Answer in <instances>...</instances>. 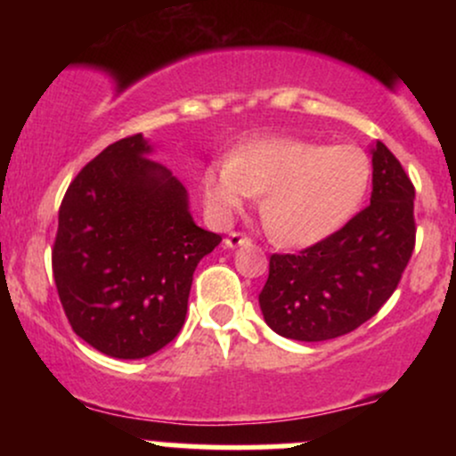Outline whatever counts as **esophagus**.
<instances>
[{"label":"esophagus","instance_id":"34e87169","mask_svg":"<svg viewBox=\"0 0 456 456\" xmlns=\"http://www.w3.org/2000/svg\"><path fill=\"white\" fill-rule=\"evenodd\" d=\"M248 242H250V238H246V235L240 233V232L229 233L227 238H224V246H227V248H238V246L248 244Z\"/></svg>","mask_w":456,"mask_h":456}]
</instances>
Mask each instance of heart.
Instances as JSON below:
<instances>
[{"label": "heart", "instance_id": "heart-1", "mask_svg": "<svg viewBox=\"0 0 456 456\" xmlns=\"http://www.w3.org/2000/svg\"><path fill=\"white\" fill-rule=\"evenodd\" d=\"M370 182V162L355 145L291 137L244 143L203 171V195L218 221L264 192L265 223L282 244L308 246L352 218Z\"/></svg>", "mask_w": 456, "mask_h": 456}]
</instances>
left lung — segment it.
I'll list each match as a JSON object with an SVG mask.
<instances>
[{
	"label": "left lung",
	"instance_id": "8db88e82",
	"mask_svg": "<svg viewBox=\"0 0 456 456\" xmlns=\"http://www.w3.org/2000/svg\"><path fill=\"white\" fill-rule=\"evenodd\" d=\"M373 154L370 206L296 255H272L259 294L265 323L294 341L343 337L395 294L416 244L411 180L381 141Z\"/></svg>",
	"mask_w": 456,
	"mask_h": 456
}]
</instances>
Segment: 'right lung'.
<instances>
[{"label":"right lung","instance_id":"add662e5","mask_svg":"<svg viewBox=\"0 0 456 456\" xmlns=\"http://www.w3.org/2000/svg\"><path fill=\"white\" fill-rule=\"evenodd\" d=\"M150 154L133 134L87 162L68 186L51 250L75 334L119 360L174 341L197 264L223 240L197 227L186 188Z\"/></svg>","mask_w":456,"mask_h":456}]
</instances>
